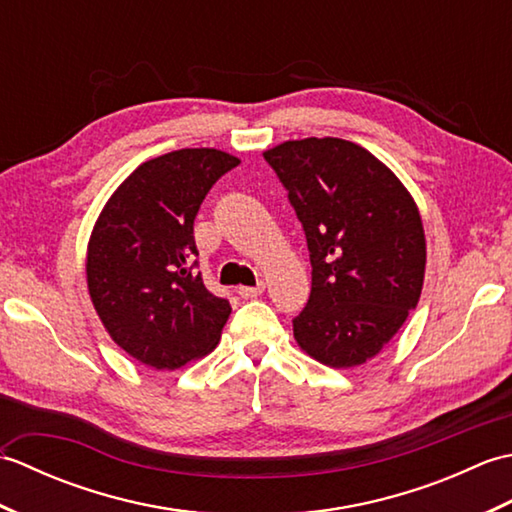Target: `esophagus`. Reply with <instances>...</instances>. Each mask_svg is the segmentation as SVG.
I'll return each mask as SVG.
<instances>
[{
	"label": "esophagus",
	"instance_id": "obj_1",
	"mask_svg": "<svg viewBox=\"0 0 512 512\" xmlns=\"http://www.w3.org/2000/svg\"><path fill=\"white\" fill-rule=\"evenodd\" d=\"M264 290H266V284H264V281H259L257 286H239L237 288V295L242 297V299H253V297L262 295Z\"/></svg>",
	"mask_w": 512,
	"mask_h": 512
}]
</instances>
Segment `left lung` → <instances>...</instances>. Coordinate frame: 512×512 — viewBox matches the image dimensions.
<instances>
[{"instance_id": "8db88e82", "label": "left lung", "mask_w": 512, "mask_h": 512, "mask_svg": "<svg viewBox=\"0 0 512 512\" xmlns=\"http://www.w3.org/2000/svg\"><path fill=\"white\" fill-rule=\"evenodd\" d=\"M306 231L312 290L292 321L299 347L334 369L367 363L418 306L427 239L405 184L343 138L264 151Z\"/></svg>"}]
</instances>
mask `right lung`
<instances>
[{
  "label": "right lung",
  "instance_id": "add662e5",
  "mask_svg": "<svg viewBox=\"0 0 512 512\" xmlns=\"http://www.w3.org/2000/svg\"><path fill=\"white\" fill-rule=\"evenodd\" d=\"M237 165L220 149H178L136 167L105 202L88 242V290L107 334L138 363L180 369L220 343L231 306L193 273V220Z\"/></svg>",
  "mask_w": 512,
  "mask_h": 512
}]
</instances>
